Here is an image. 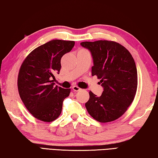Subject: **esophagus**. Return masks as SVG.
<instances>
[{"label": "esophagus", "instance_id": "1", "mask_svg": "<svg viewBox=\"0 0 158 158\" xmlns=\"http://www.w3.org/2000/svg\"><path fill=\"white\" fill-rule=\"evenodd\" d=\"M72 89H73V90L75 91V92H78V91L81 90V88H80L79 87L76 86V85H74V86H73V87H72Z\"/></svg>", "mask_w": 158, "mask_h": 158}]
</instances>
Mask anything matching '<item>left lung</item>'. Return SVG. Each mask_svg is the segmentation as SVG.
<instances>
[{
  "mask_svg": "<svg viewBox=\"0 0 158 158\" xmlns=\"http://www.w3.org/2000/svg\"><path fill=\"white\" fill-rule=\"evenodd\" d=\"M81 45L92 53V76L101 79L103 92L97 96L89 92L87 110L101 123L121 117L134 100L137 88V71L135 60L128 50L112 41H84Z\"/></svg>",
  "mask_w": 158,
  "mask_h": 158,
  "instance_id": "8db88e82",
  "label": "left lung"
}]
</instances>
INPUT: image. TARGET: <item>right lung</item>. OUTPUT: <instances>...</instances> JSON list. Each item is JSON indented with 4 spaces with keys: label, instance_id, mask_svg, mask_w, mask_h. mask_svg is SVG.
Listing matches in <instances>:
<instances>
[{
    "label": "right lung",
    "instance_id": "1",
    "mask_svg": "<svg viewBox=\"0 0 158 158\" xmlns=\"http://www.w3.org/2000/svg\"><path fill=\"white\" fill-rule=\"evenodd\" d=\"M75 41L51 40L35 50L22 63L18 76V90L23 104L33 117L51 122L62 112L70 89L55 86V73H60L61 58L71 51Z\"/></svg>",
    "mask_w": 158,
    "mask_h": 158
}]
</instances>
